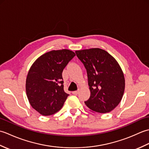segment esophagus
I'll list each match as a JSON object with an SVG mask.
<instances>
[{
    "mask_svg": "<svg viewBox=\"0 0 149 149\" xmlns=\"http://www.w3.org/2000/svg\"><path fill=\"white\" fill-rule=\"evenodd\" d=\"M79 90H77V91H73L72 93L74 94V95H77V94L79 93Z\"/></svg>",
    "mask_w": 149,
    "mask_h": 149,
    "instance_id": "1",
    "label": "esophagus"
}]
</instances>
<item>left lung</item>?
<instances>
[{"label":"left lung","instance_id":"left-lung-1","mask_svg":"<svg viewBox=\"0 0 149 149\" xmlns=\"http://www.w3.org/2000/svg\"><path fill=\"white\" fill-rule=\"evenodd\" d=\"M86 69L90 97L86 106L91 111H111L121 101L125 78L118 63L106 50L92 48L75 51Z\"/></svg>","mask_w":149,"mask_h":149}]
</instances>
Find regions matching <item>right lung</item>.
<instances>
[{
	"label": "right lung",
	"instance_id": "obj_1",
	"mask_svg": "<svg viewBox=\"0 0 149 149\" xmlns=\"http://www.w3.org/2000/svg\"><path fill=\"white\" fill-rule=\"evenodd\" d=\"M75 54L68 49L51 50L40 56L27 75L26 90L33 108L49 116L62 108L68 94L65 92L62 72Z\"/></svg>",
	"mask_w": 149,
	"mask_h": 149
}]
</instances>
